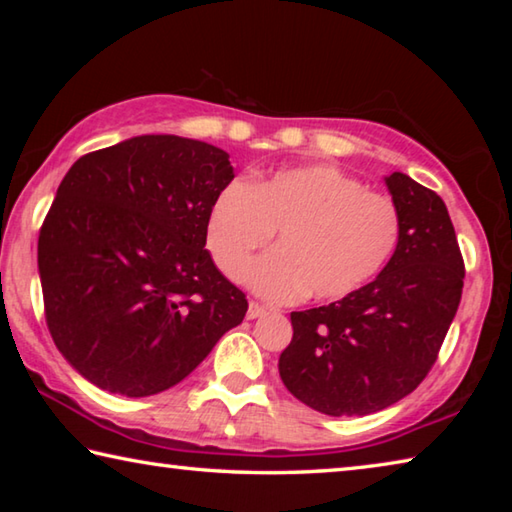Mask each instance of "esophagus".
<instances>
[{"label":"esophagus","instance_id":"1","mask_svg":"<svg viewBox=\"0 0 512 512\" xmlns=\"http://www.w3.org/2000/svg\"><path fill=\"white\" fill-rule=\"evenodd\" d=\"M266 314V309L259 305V302H253L250 300V305H248V311H246V318L248 320H255V318H259V316H264Z\"/></svg>","mask_w":512,"mask_h":512}]
</instances>
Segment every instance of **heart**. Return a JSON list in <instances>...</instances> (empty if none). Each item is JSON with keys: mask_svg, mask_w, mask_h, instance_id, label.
I'll list each match as a JSON object with an SVG mask.
<instances>
[{"mask_svg": "<svg viewBox=\"0 0 512 512\" xmlns=\"http://www.w3.org/2000/svg\"><path fill=\"white\" fill-rule=\"evenodd\" d=\"M277 248L248 268L246 282L275 302H334L384 271L402 237L391 198L332 164L284 169L223 187L207 214L205 239L223 275L244 273L271 241Z\"/></svg>", "mask_w": 512, "mask_h": 512, "instance_id": "b5f03b06", "label": "heart"}]
</instances>
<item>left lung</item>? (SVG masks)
Masks as SVG:
<instances>
[{
	"mask_svg": "<svg viewBox=\"0 0 512 512\" xmlns=\"http://www.w3.org/2000/svg\"><path fill=\"white\" fill-rule=\"evenodd\" d=\"M386 187L402 237L391 262L352 296L293 311L280 377L325 415H368L413 393L436 363L463 293V257L436 192L393 171Z\"/></svg>",
	"mask_w": 512,
	"mask_h": 512,
	"instance_id": "1",
	"label": "left lung"
}]
</instances>
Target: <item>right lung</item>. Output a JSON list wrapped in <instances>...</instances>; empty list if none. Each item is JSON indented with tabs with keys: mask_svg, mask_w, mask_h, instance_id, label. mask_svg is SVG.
Segmentation results:
<instances>
[{
	"mask_svg": "<svg viewBox=\"0 0 512 512\" xmlns=\"http://www.w3.org/2000/svg\"><path fill=\"white\" fill-rule=\"evenodd\" d=\"M235 178L223 149L140 135L72 164L38 239L47 327L103 391L146 397L183 381L248 300L214 266L205 225Z\"/></svg>",
	"mask_w": 512,
	"mask_h": 512,
	"instance_id": "add662e5",
	"label": "right lung"
}]
</instances>
